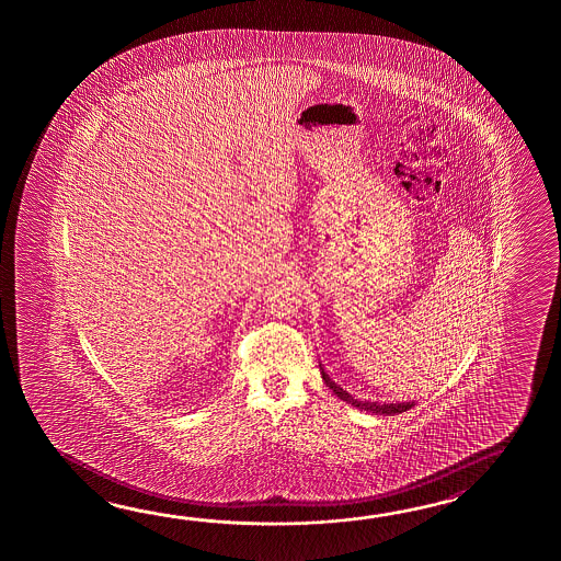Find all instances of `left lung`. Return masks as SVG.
I'll return each instance as SVG.
<instances>
[{
	"label": "left lung",
	"instance_id": "1",
	"mask_svg": "<svg viewBox=\"0 0 561 561\" xmlns=\"http://www.w3.org/2000/svg\"><path fill=\"white\" fill-rule=\"evenodd\" d=\"M322 381L327 382V387L336 397H341L343 401H346V403L358 407V409H365V411H370V413H377V415H397V413H405V411L413 407V403H369V401H357L355 397H351L346 391H343L324 370H322Z\"/></svg>",
	"mask_w": 561,
	"mask_h": 561
}]
</instances>
